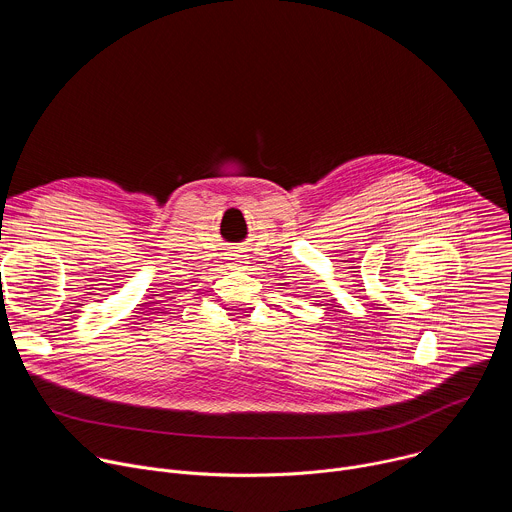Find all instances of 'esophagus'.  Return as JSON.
<instances>
[{
  "label": "esophagus",
  "instance_id": "34e87169",
  "mask_svg": "<svg viewBox=\"0 0 512 512\" xmlns=\"http://www.w3.org/2000/svg\"><path fill=\"white\" fill-rule=\"evenodd\" d=\"M231 259H235V263H237L235 267H243V263H245V261L241 259V255H237V253H235V257H231Z\"/></svg>",
  "mask_w": 512,
  "mask_h": 512
}]
</instances>
